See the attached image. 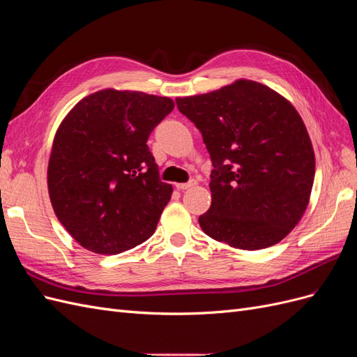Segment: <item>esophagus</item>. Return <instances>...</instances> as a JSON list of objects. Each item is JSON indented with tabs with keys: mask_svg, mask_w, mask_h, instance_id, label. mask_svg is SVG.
<instances>
[{
	"mask_svg": "<svg viewBox=\"0 0 357 357\" xmlns=\"http://www.w3.org/2000/svg\"><path fill=\"white\" fill-rule=\"evenodd\" d=\"M193 186H197V180H190L188 183H177V185H176V188L178 190H186V189H190Z\"/></svg>",
	"mask_w": 357,
	"mask_h": 357,
	"instance_id": "1",
	"label": "esophagus"
}]
</instances>
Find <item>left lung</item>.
I'll return each instance as SVG.
<instances>
[{
  "instance_id": "obj_1",
  "label": "left lung",
  "mask_w": 357,
  "mask_h": 357,
  "mask_svg": "<svg viewBox=\"0 0 357 357\" xmlns=\"http://www.w3.org/2000/svg\"><path fill=\"white\" fill-rule=\"evenodd\" d=\"M207 146L211 205L199 226L240 250L282 241L304 215L316 158L304 121L283 95L240 79L176 100Z\"/></svg>"
}]
</instances>
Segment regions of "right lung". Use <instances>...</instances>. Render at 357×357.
Listing matches in <instances>:
<instances>
[{
	"label": "right lung",
	"mask_w": 357,
	"mask_h": 357,
	"mask_svg": "<svg viewBox=\"0 0 357 357\" xmlns=\"http://www.w3.org/2000/svg\"><path fill=\"white\" fill-rule=\"evenodd\" d=\"M174 109L168 96L101 89L63 117L53 138L47 189L63 228L86 250L117 255L153 235L172 186L147 147Z\"/></svg>",
	"instance_id": "obj_1"
}]
</instances>
